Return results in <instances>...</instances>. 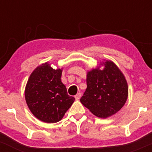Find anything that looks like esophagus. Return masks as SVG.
<instances>
[{"label": "esophagus", "mask_w": 152, "mask_h": 152, "mask_svg": "<svg viewBox=\"0 0 152 152\" xmlns=\"http://www.w3.org/2000/svg\"><path fill=\"white\" fill-rule=\"evenodd\" d=\"M81 93H78L76 96H75V99H76V100H78V99H80V98H81Z\"/></svg>", "instance_id": "34e87169"}]
</instances>
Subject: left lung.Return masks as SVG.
Segmentation results:
<instances>
[{
  "label": "left lung",
  "instance_id": "1",
  "mask_svg": "<svg viewBox=\"0 0 152 152\" xmlns=\"http://www.w3.org/2000/svg\"><path fill=\"white\" fill-rule=\"evenodd\" d=\"M87 73V88L80 102L97 117L106 118L123 107L128 98V85L124 74L111 61Z\"/></svg>",
  "mask_w": 152,
  "mask_h": 152
}]
</instances>
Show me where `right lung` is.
Returning a JSON list of instances; mask_svg holds the SVG:
<instances>
[{
	"instance_id": "add662e5",
	"label": "right lung",
	"mask_w": 152,
	"mask_h": 152,
	"mask_svg": "<svg viewBox=\"0 0 152 152\" xmlns=\"http://www.w3.org/2000/svg\"><path fill=\"white\" fill-rule=\"evenodd\" d=\"M62 69H53L48 62L31 73L25 89L26 104L38 119L56 123L62 119L75 98L61 82Z\"/></svg>"
}]
</instances>
